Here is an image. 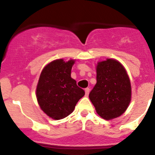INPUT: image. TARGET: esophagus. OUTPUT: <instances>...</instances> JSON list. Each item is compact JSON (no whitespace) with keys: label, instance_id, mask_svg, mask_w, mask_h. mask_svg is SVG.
<instances>
[{"label":"esophagus","instance_id":"esophagus-1","mask_svg":"<svg viewBox=\"0 0 155 155\" xmlns=\"http://www.w3.org/2000/svg\"><path fill=\"white\" fill-rule=\"evenodd\" d=\"M90 88H86V89H85V93H86V96H88V95H89V93H90Z\"/></svg>","mask_w":155,"mask_h":155}]
</instances>
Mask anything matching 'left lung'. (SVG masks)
I'll list each match as a JSON object with an SVG mask.
<instances>
[{
    "label": "left lung",
    "instance_id": "8db88e82",
    "mask_svg": "<svg viewBox=\"0 0 155 155\" xmlns=\"http://www.w3.org/2000/svg\"><path fill=\"white\" fill-rule=\"evenodd\" d=\"M97 114L105 120L118 117L131 100V86L126 69L112 58L99 62L97 84L89 95Z\"/></svg>",
    "mask_w": 155,
    "mask_h": 155
}]
</instances>
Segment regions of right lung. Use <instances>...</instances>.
<instances>
[{
	"mask_svg": "<svg viewBox=\"0 0 155 155\" xmlns=\"http://www.w3.org/2000/svg\"><path fill=\"white\" fill-rule=\"evenodd\" d=\"M75 60L56 59L45 66L36 89L38 103L45 114L55 120L66 117L85 95L71 77Z\"/></svg>",
	"mask_w": 155,
	"mask_h": 155,
	"instance_id": "right-lung-1",
	"label": "right lung"
}]
</instances>
